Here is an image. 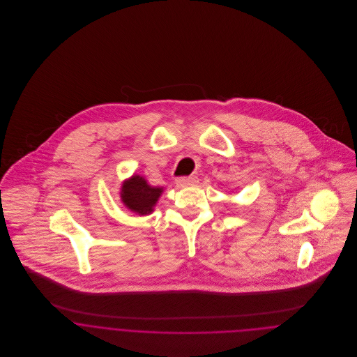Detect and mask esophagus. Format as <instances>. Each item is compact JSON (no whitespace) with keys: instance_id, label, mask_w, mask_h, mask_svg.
<instances>
[{"instance_id":"1","label":"esophagus","mask_w":357,"mask_h":357,"mask_svg":"<svg viewBox=\"0 0 357 357\" xmlns=\"http://www.w3.org/2000/svg\"><path fill=\"white\" fill-rule=\"evenodd\" d=\"M177 185L178 187H190V185H195L198 183V177L197 176H188V177H180L177 178Z\"/></svg>"}]
</instances>
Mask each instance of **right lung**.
Wrapping results in <instances>:
<instances>
[{
    "instance_id": "add662e5",
    "label": "right lung",
    "mask_w": 357,
    "mask_h": 357,
    "mask_svg": "<svg viewBox=\"0 0 357 357\" xmlns=\"http://www.w3.org/2000/svg\"><path fill=\"white\" fill-rule=\"evenodd\" d=\"M163 188L151 187L147 180L139 174L132 176L121 187V201L139 215H147L153 210Z\"/></svg>"
}]
</instances>
